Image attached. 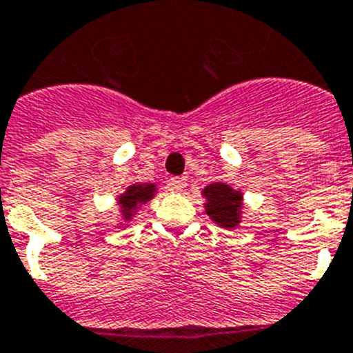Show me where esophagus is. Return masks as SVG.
Listing matches in <instances>:
<instances>
[{
    "label": "esophagus",
    "instance_id": "obj_1",
    "mask_svg": "<svg viewBox=\"0 0 353 353\" xmlns=\"http://www.w3.org/2000/svg\"><path fill=\"white\" fill-rule=\"evenodd\" d=\"M185 186H186L185 177H170V179H168V188H170L172 192H183Z\"/></svg>",
    "mask_w": 353,
    "mask_h": 353
}]
</instances>
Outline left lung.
Segmentation results:
<instances>
[{
    "instance_id": "obj_1",
    "label": "left lung",
    "mask_w": 353,
    "mask_h": 353,
    "mask_svg": "<svg viewBox=\"0 0 353 353\" xmlns=\"http://www.w3.org/2000/svg\"><path fill=\"white\" fill-rule=\"evenodd\" d=\"M205 210L214 223L223 228H236L241 223L243 194L226 183H212L203 190Z\"/></svg>"
}]
</instances>
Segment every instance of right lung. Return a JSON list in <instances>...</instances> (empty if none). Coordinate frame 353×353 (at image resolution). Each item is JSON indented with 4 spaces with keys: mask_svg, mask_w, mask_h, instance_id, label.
I'll list each match as a JSON object with an SVG mask.
<instances>
[{
    "mask_svg": "<svg viewBox=\"0 0 353 353\" xmlns=\"http://www.w3.org/2000/svg\"><path fill=\"white\" fill-rule=\"evenodd\" d=\"M156 196V185L154 183H136V185H130L125 190V194L117 197V205L121 206V214L125 221H130L134 214L137 212V208L141 205H145L147 201H150L152 197Z\"/></svg>",
    "mask_w": 353,
    "mask_h": 353,
    "instance_id": "right-lung-1",
    "label": "right lung"
}]
</instances>
